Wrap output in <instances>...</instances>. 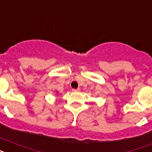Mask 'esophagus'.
I'll return each instance as SVG.
<instances>
[{"mask_svg":"<svg viewBox=\"0 0 152 152\" xmlns=\"http://www.w3.org/2000/svg\"><path fill=\"white\" fill-rule=\"evenodd\" d=\"M80 89H73V90H72V92H76V93H78V92H80Z\"/></svg>","mask_w":152,"mask_h":152,"instance_id":"1","label":"esophagus"}]
</instances>
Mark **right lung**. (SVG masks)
Returning <instances> with one entry per match:
<instances>
[{"mask_svg":"<svg viewBox=\"0 0 152 152\" xmlns=\"http://www.w3.org/2000/svg\"><path fill=\"white\" fill-rule=\"evenodd\" d=\"M56 93H57V92H56Z\"/></svg>","mask_w":152,"mask_h":152,"instance_id":"add662e5","label":"right lung"}]
</instances>
